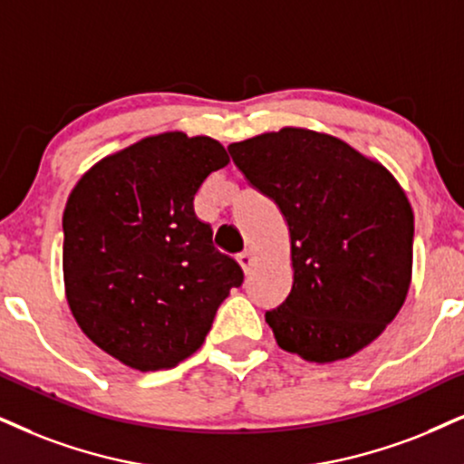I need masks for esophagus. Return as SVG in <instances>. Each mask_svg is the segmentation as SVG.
<instances>
[{
	"label": "esophagus",
	"mask_w": 464,
	"mask_h": 464,
	"mask_svg": "<svg viewBox=\"0 0 464 464\" xmlns=\"http://www.w3.org/2000/svg\"><path fill=\"white\" fill-rule=\"evenodd\" d=\"M237 263H239V266H242L244 272L248 274L250 269H252V266H255V255H252V250L239 252V255H237Z\"/></svg>",
	"instance_id": "obj_1"
}]
</instances>
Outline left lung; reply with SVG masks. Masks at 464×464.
<instances>
[{
    "label": "left lung",
    "instance_id": "left-lung-1",
    "mask_svg": "<svg viewBox=\"0 0 464 464\" xmlns=\"http://www.w3.org/2000/svg\"><path fill=\"white\" fill-rule=\"evenodd\" d=\"M289 228L293 285L266 313L276 343L310 363L347 360L377 340L407 300L413 209L388 167L310 128L228 145Z\"/></svg>",
    "mask_w": 464,
    "mask_h": 464
}]
</instances>
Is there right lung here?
Returning <instances> with one entry per match:
<instances>
[{
  "label": "right lung",
  "mask_w": 464,
  "mask_h": 464,
  "mask_svg": "<svg viewBox=\"0 0 464 464\" xmlns=\"http://www.w3.org/2000/svg\"><path fill=\"white\" fill-rule=\"evenodd\" d=\"M228 154L212 137L150 134L98 160L63 209V289L81 332L132 371L173 368L201 347L244 272L195 216Z\"/></svg>",
  "instance_id": "right-lung-1"
}]
</instances>
